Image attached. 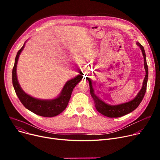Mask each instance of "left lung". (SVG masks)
<instances>
[{
    "label": "left lung",
    "instance_id": "obj_1",
    "mask_svg": "<svg viewBox=\"0 0 160 160\" xmlns=\"http://www.w3.org/2000/svg\"><path fill=\"white\" fill-rule=\"evenodd\" d=\"M137 45L140 47L142 55H143L144 58V65H145V69L146 71V75L145 77V79L143 80V84H142V87L139 93L137 95L136 98L133 99L131 101L124 103L122 104L117 105V106H111L106 104L101 100H100L95 94L94 91L92 88L91 82L89 81V89H90V93L91 97H93L95 103V107L97 110L100 113L102 114L103 115L108 117H120L123 115H127L138 107L141 102L142 101V98H143L145 92L147 90V80H148V65L146 61V54L145 52V49L139 42H137Z\"/></svg>",
    "mask_w": 160,
    "mask_h": 160
}]
</instances>
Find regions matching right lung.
<instances>
[{
    "label": "right lung",
    "instance_id": "add662e5",
    "mask_svg": "<svg viewBox=\"0 0 160 160\" xmlns=\"http://www.w3.org/2000/svg\"><path fill=\"white\" fill-rule=\"evenodd\" d=\"M24 47V44L16 55L12 71V83L16 95H18L23 106L35 114L45 117L56 116L61 113L68 105L72 90L83 78V74L80 71V74L77 77L67 82L63 87L60 95L55 99L45 100L32 97L25 93L23 90H22L18 81V78H17V63H18L19 54Z\"/></svg>",
    "mask_w": 160,
    "mask_h": 160
}]
</instances>
